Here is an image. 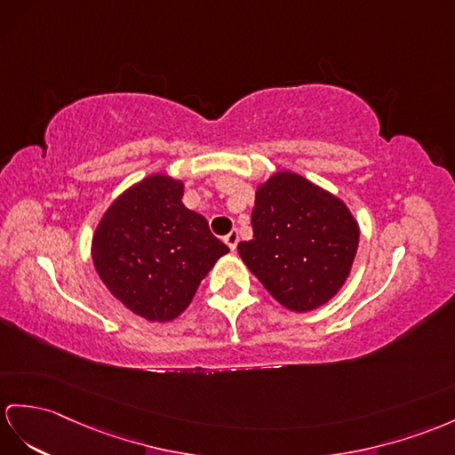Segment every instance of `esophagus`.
<instances>
[{
	"instance_id": "obj_1",
	"label": "esophagus",
	"mask_w": 455,
	"mask_h": 455,
	"mask_svg": "<svg viewBox=\"0 0 455 455\" xmlns=\"http://www.w3.org/2000/svg\"><path fill=\"white\" fill-rule=\"evenodd\" d=\"M224 241H226V245H228L231 251H235V249H237V243H239V231H237V229H231L229 234L224 237Z\"/></svg>"
}]
</instances>
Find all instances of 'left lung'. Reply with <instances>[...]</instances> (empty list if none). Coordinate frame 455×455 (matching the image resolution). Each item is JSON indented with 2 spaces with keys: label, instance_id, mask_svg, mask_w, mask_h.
Wrapping results in <instances>:
<instances>
[{
  "label": "left lung",
  "instance_id": "left-lung-1",
  "mask_svg": "<svg viewBox=\"0 0 455 455\" xmlns=\"http://www.w3.org/2000/svg\"><path fill=\"white\" fill-rule=\"evenodd\" d=\"M252 239L239 257L285 308L308 313L349 278L359 226L341 198L291 172L274 173L254 195Z\"/></svg>",
  "mask_w": 455,
  "mask_h": 455
}]
</instances>
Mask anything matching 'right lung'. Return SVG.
Wrapping results in <instances>:
<instances>
[{
	"instance_id": "obj_1",
	"label": "right lung",
	"mask_w": 455,
	"mask_h": 455,
	"mask_svg": "<svg viewBox=\"0 0 455 455\" xmlns=\"http://www.w3.org/2000/svg\"><path fill=\"white\" fill-rule=\"evenodd\" d=\"M183 181L144 177L106 210L92 237L100 280L117 301L150 323L180 316L229 249L204 216L185 208Z\"/></svg>"
}]
</instances>
